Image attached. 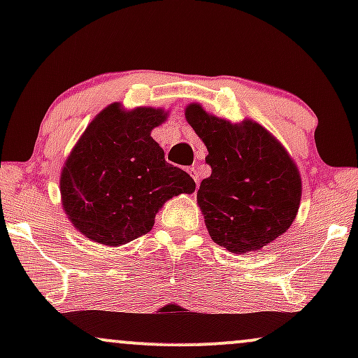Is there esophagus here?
<instances>
[{
    "mask_svg": "<svg viewBox=\"0 0 358 358\" xmlns=\"http://www.w3.org/2000/svg\"><path fill=\"white\" fill-rule=\"evenodd\" d=\"M188 173H190V176L193 180H195V183H196V187H199V183H200V178H199V170H196L195 166H190L188 168Z\"/></svg>",
    "mask_w": 358,
    "mask_h": 358,
    "instance_id": "obj_1",
    "label": "esophagus"
}]
</instances>
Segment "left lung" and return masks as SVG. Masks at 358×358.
I'll return each mask as SVG.
<instances>
[{
	"instance_id": "left-lung-1",
	"label": "left lung",
	"mask_w": 358,
	"mask_h": 358,
	"mask_svg": "<svg viewBox=\"0 0 358 358\" xmlns=\"http://www.w3.org/2000/svg\"><path fill=\"white\" fill-rule=\"evenodd\" d=\"M185 117L208 151L212 175L200 183L196 203L212 241L248 254L282 236L301 202V176L286 148L252 119L234 124L196 102Z\"/></svg>"
}]
</instances>
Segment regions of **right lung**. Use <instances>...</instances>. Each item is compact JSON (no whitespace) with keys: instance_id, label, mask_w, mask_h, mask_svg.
I'll list each match as a JSON object with an SVG mask.
<instances>
[{"instance_id":"1","label":"right lung","mask_w":358,"mask_h":358,"mask_svg":"<svg viewBox=\"0 0 358 358\" xmlns=\"http://www.w3.org/2000/svg\"><path fill=\"white\" fill-rule=\"evenodd\" d=\"M166 117L162 108L126 110L114 102L85 127L60 173L62 207L82 236L127 244L153 229L165 202L195 192L192 176L166 163L151 138Z\"/></svg>"}]
</instances>
